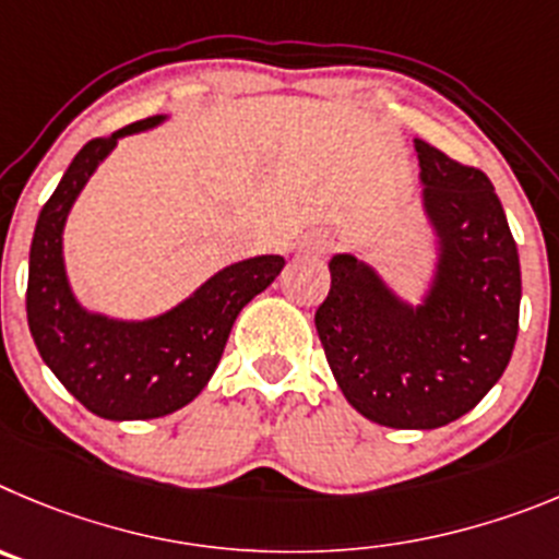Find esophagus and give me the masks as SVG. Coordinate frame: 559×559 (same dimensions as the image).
I'll return each mask as SVG.
<instances>
[{"label": "esophagus", "mask_w": 559, "mask_h": 559, "mask_svg": "<svg viewBox=\"0 0 559 559\" xmlns=\"http://www.w3.org/2000/svg\"><path fill=\"white\" fill-rule=\"evenodd\" d=\"M331 245H334V239H331L329 234H323V230H314V234L300 236L298 253L300 255H325L331 250Z\"/></svg>", "instance_id": "obj_1"}]
</instances>
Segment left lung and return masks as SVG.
Wrapping results in <instances>:
<instances>
[{
    "label": "left lung",
    "instance_id": "8db88e82",
    "mask_svg": "<svg viewBox=\"0 0 559 559\" xmlns=\"http://www.w3.org/2000/svg\"><path fill=\"white\" fill-rule=\"evenodd\" d=\"M420 209L435 264L417 300L354 253L329 261L314 314L331 373L361 417L390 429H440L474 409L510 365L521 264L496 189L415 139Z\"/></svg>",
    "mask_w": 559,
    "mask_h": 559
}]
</instances>
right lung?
Returning <instances> with one entry per match:
<instances>
[{"mask_svg":"<svg viewBox=\"0 0 559 559\" xmlns=\"http://www.w3.org/2000/svg\"><path fill=\"white\" fill-rule=\"evenodd\" d=\"M142 119L85 144L38 214L29 245L27 323L44 365L105 420H153L178 412L209 384L236 317L284 270V255L234 261L160 314L124 320L80 304L63 259L74 200L119 139L167 122Z\"/></svg>","mask_w":559,"mask_h":559,"instance_id":"1","label":"right lung"}]
</instances>
